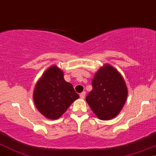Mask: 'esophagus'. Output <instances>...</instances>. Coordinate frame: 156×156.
<instances>
[{"label":"esophagus","instance_id":"34e87169","mask_svg":"<svg viewBox=\"0 0 156 156\" xmlns=\"http://www.w3.org/2000/svg\"><path fill=\"white\" fill-rule=\"evenodd\" d=\"M85 96V92H82L81 93H80V97L81 98V99H84Z\"/></svg>","mask_w":156,"mask_h":156}]
</instances>
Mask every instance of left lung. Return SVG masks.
<instances>
[{
  "instance_id": "left-lung-1",
  "label": "left lung",
  "mask_w": 156,
  "mask_h": 156,
  "mask_svg": "<svg viewBox=\"0 0 156 156\" xmlns=\"http://www.w3.org/2000/svg\"><path fill=\"white\" fill-rule=\"evenodd\" d=\"M92 90L86 102L98 118L110 120L118 115L125 104L127 88L120 73L106 64L95 74L92 81Z\"/></svg>"
}]
</instances>
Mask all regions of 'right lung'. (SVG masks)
Returning a JSON list of instances; mask_svg holds the SVG:
<instances>
[{"label": "right lung", "mask_w": 156, "mask_h": 156, "mask_svg": "<svg viewBox=\"0 0 156 156\" xmlns=\"http://www.w3.org/2000/svg\"><path fill=\"white\" fill-rule=\"evenodd\" d=\"M79 95L64 80V73L51 66L36 83L33 99L36 108L49 119L59 118Z\"/></svg>", "instance_id": "right-lung-1"}]
</instances>
